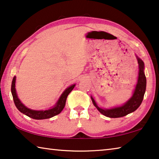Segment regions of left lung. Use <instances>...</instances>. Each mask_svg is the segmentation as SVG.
<instances>
[{"mask_svg":"<svg viewBox=\"0 0 159 159\" xmlns=\"http://www.w3.org/2000/svg\"><path fill=\"white\" fill-rule=\"evenodd\" d=\"M138 61L139 64V76L138 83H137L135 89H134L132 98L126 102L124 105L110 109H103L99 108L98 104H96L95 101L94 100V99L91 97L93 104L101 114L109 118L123 117L134 111L140 106L143 100L145 90H146L147 79L144 73V64L143 61L138 57Z\"/></svg>","mask_w":159,"mask_h":159,"instance_id":"obj_1","label":"left lung"}]
</instances>
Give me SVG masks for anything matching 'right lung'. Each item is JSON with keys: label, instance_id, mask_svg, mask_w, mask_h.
I'll use <instances>...</instances> for the list:
<instances>
[{"label": "right lung", "instance_id": "right-lung-1", "mask_svg": "<svg viewBox=\"0 0 159 159\" xmlns=\"http://www.w3.org/2000/svg\"><path fill=\"white\" fill-rule=\"evenodd\" d=\"M15 80H16V77L15 76L13 78L12 81L11 92H12L13 100H14L16 107H17L19 111L21 113H23L24 114L26 115L27 116L30 117L31 118H34V119H37V120L50 118L60 114V113L63 110L64 106H65L67 96L69 95V94L71 92V90H73L74 88L75 87V84H74V85H71L68 88H66V89L64 91V93L61 94V95L60 98V99H59V100L57 101L56 105L54 107H52V109L45 110V111H35V110L28 109L27 107H26L20 101V99H18L17 93H16V90H15Z\"/></svg>", "mask_w": 159, "mask_h": 159}]
</instances>
